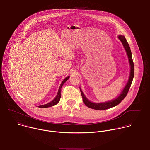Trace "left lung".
Here are the masks:
<instances>
[{"label":"left lung","mask_w":150,"mask_h":150,"mask_svg":"<svg viewBox=\"0 0 150 150\" xmlns=\"http://www.w3.org/2000/svg\"><path fill=\"white\" fill-rule=\"evenodd\" d=\"M117 37L119 39V40L122 42L123 46L126 52V54L128 57V60H129L130 68L129 79H128L127 82L126 83V84L125 85V87L123 88V89L122 90L121 93L119 94V96L116 98H115L113 100H108V101L103 102H94L90 100L86 97V96L84 95V93L83 92L81 88L80 87V92H81V96L83 98V102L85 103V105L90 108L94 109L96 110H105V109H109L110 108L116 106L119 103H120L121 101L126 97V96L127 94V93L129 90V88L131 86V84L132 83L133 79L134 77V63L133 62L132 52L130 50L129 45L127 43L125 36L119 35H118Z\"/></svg>","instance_id":"left-lung-1"}]
</instances>
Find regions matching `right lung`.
Instances as JSON below:
<instances>
[{
    "label": "right lung",
    "mask_w": 150,
    "mask_h": 150,
    "mask_svg": "<svg viewBox=\"0 0 150 150\" xmlns=\"http://www.w3.org/2000/svg\"><path fill=\"white\" fill-rule=\"evenodd\" d=\"M69 77H70V76H69L66 77L62 81V83L60 84V87H59V90H58V91H57V95H56V96L55 97V98H54L53 100H52V101H50V102L48 103L38 106V107H39V108H48V107L53 106L56 105L57 103H58L59 102V100H60V97H61V93H60V92H61V88H62L63 85V84L66 83V81L69 79Z\"/></svg>",
    "instance_id": "1"
}]
</instances>
